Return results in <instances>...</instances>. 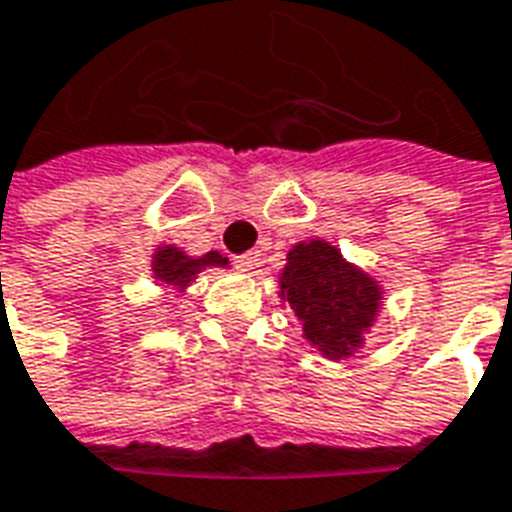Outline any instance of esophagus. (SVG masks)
<instances>
[{
    "mask_svg": "<svg viewBox=\"0 0 512 512\" xmlns=\"http://www.w3.org/2000/svg\"><path fill=\"white\" fill-rule=\"evenodd\" d=\"M234 264H237V270L253 272L256 270V264H259V253H242V256L234 259Z\"/></svg>",
    "mask_w": 512,
    "mask_h": 512,
    "instance_id": "obj_1",
    "label": "esophagus"
}]
</instances>
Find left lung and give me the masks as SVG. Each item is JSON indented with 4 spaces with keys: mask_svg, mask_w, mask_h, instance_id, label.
Returning <instances> with one entry per match:
<instances>
[{
    "mask_svg": "<svg viewBox=\"0 0 512 512\" xmlns=\"http://www.w3.org/2000/svg\"><path fill=\"white\" fill-rule=\"evenodd\" d=\"M278 283L280 302L294 310L305 343L329 361L351 359L364 348L386 294L378 278L321 237L286 253Z\"/></svg>",
    "mask_w": 512,
    "mask_h": 512,
    "instance_id": "obj_1",
    "label": "left lung"
}]
</instances>
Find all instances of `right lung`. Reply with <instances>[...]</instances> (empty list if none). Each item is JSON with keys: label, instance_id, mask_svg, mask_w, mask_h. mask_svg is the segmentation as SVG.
<instances>
[{"label": "right lung", "instance_id": "right-lung-1", "mask_svg": "<svg viewBox=\"0 0 512 512\" xmlns=\"http://www.w3.org/2000/svg\"><path fill=\"white\" fill-rule=\"evenodd\" d=\"M207 267H229V259L221 256L218 251L202 253V256H188L178 245H164V242L151 256L153 283L161 288H172L178 294H186V288Z\"/></svg>", "mask_w": 512, "mask_h": 512}]
</instances>
